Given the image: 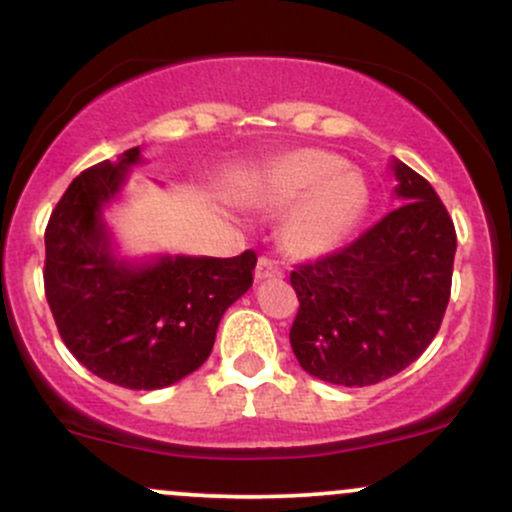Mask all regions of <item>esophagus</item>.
<instances>
[{
    "mask_svg": "<svg viewBox=\"0 0 512 512\" xmlns=\"http://www.w3.org/2000/svg\"><path fill=\"white\" fill-rule=\"evenodd\" d=\"M281 276H284V272H281V267L274 260H269V257H260V260H257V267H255L257 281L281 279Z\"/></svg>",
    "mask_w": 512,
    "mask_h": 512,
    "instance_id": "esophagus-1",
    "label": "esophagus"
}]
</instances>
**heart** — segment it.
I'll list each match as a JSON object with an SVG mask.
<instances>
[{"label":"heart","instance_id":"b5f03b06","mask_svg":"<svg viewBox=\"0 0 512 512\" xmlns=\"http://www.w3.org/2000/svg\"><path fill=\"white\" fill-rule=\"evenodd\" d=\"M257 202L286 211L284 240L301 257H322L354 233L368 209V182L342 156L298 149L264 168Z\"/></svg>","mask_w":512,"mask_h":512}]
</instances>
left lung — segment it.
Segmentation results:
<instances>
[{"mask_svg": "<svg viewBox=\"0 0 512 512\" xmlns=\"http://www.w3.org/2000/svg\"><path fill=\"white\" fill-rule=\"evenodd\" d=\"M399 207L334 255L291 272V349L342 387L392 378L426 351L450 301L457 236L431 182L392 158Z\"/></svg>", "mask_w": 512, "mask_h": 512, "instance_id": "8db88e82", "label": "left lung"}]
</instances>
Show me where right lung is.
Returning a JSON list of instances; mask_svg holds the SVG:
<instances>
[{
  "label": "right lung",
  "mask_w": 512,
  "mask_h": 512,
  "mask_svg": "<svg viewBox=\"0 0 512 512\" xmlns=\"http://www.w3.org/2000/svg\"><path fill=\"white\" fill-rule=\"evenodd\" d=\"M142 146L72 180L45 231V296L62 342L98 378L161 390L202 366L223 313L252 286L257 255L127 257L105 219Z\"/></svg>",
  "instance_id": "1"
}]
</instances>
